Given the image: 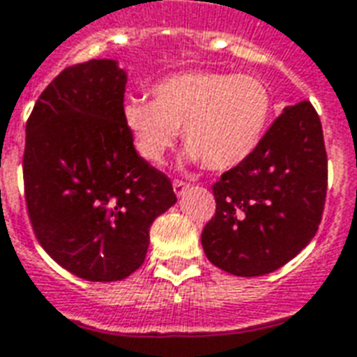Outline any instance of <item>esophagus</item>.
<instances>
[{
    "instance_id": "34e87169",
    "label": "esophagus",
    "mask_w": 357,
    "mask_h": 357,
    "mask_svg": "<svg viewBox=\"0 0 357 357\" xmlns=\"http://www.w3.org/2000/svg\"><path fill=\"white\" fill-rule=\"evenodd\" d=\"M188 186H190L188 182L178 181V178H176V181H173V190H175L176 196H182V194H184V190L188 188Z\"/></svg>"
}]
</instances>
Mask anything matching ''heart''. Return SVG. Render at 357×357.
<instances>
[{"instance_id":"obj_1","label":"heart","mask_w":357,"mask_h":357,"mask_svg":"<svg viewBox=\"0 0 357 357\" xmlns=\"http://www.w3.org/2000/svg\"><path fill=\"white\" fill-rule=\"evenodd\" d=\"M152 100L125 104V125L139 153L160 163L178 129L190 161L228 171L249 160L266 135L274 98L261 77L196 70L155 83Z\"/></svg>"}]
</instances>
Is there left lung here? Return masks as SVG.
<instances>
[{
	"mask_svg": "<svg viewBox=\"0 0 357 357\" xmlns=\"http://www.w3.org/2000/svg\"><path fill=\"white\" fill-rule=\"evenodd\" d=\"M217 211L202 232L204 251L228 274L274 272L316 236L327 194V152L308 100L289 106L261 146L213 186Z\"/></svg>",
	"mask_w": 357,
	"mask_h": 357,
	"instance_id": "left-lung-1",
	"label": "left lung"
}]
</instances>
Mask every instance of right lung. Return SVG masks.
I'll return each instance as SVG.
<instances>
[{"instance_id":"right-lung-1","label":"right lung","mask_w":357,"mask_h":357,"mask_svg":"<svg viewBox=\"0 0 357 357\" xmlns=\"http://www.w3.org/2000/svg\"><path fill=\"white\" fill-rule=\"evenodd\" d=\"M127 74L110 59L64 68L26 121L28 217L54 262L87 282H119L146 257L150 226L176 202L142 160L123 116Z\"/></svg>"}]
</instances>
